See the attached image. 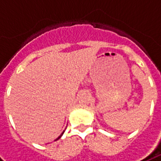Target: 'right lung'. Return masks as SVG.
<instances>
[{
    "instance_id": "1",
    "label": "right lung",
    "mask_w": 161,
    "mask_h": 161,
    "mask_svg": "<svg viewBox=\"0 0 161 161\" xmlns=\"http://www.w3.org/2000/svg\"><path fill=\"white\" fill-rule=\"evenodd\" d=\"M63 134H64V132H63V133H62V134H61V135H59V136H58V139H57V140H58V139H59L60 137H61V136H62V135H63Z\"/></svg>"
}]
</instances>
